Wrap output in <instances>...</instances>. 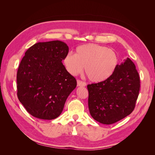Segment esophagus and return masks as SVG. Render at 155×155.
<instances>
[{"mask_svg":"<svg viewBox=\"0 0 155 155\" xmlns=\"http://www.w3.org/2000/svg\"><path fill=\"white\" fill-rule=\"evenodd\" d=\"M77 83H78V86H79V87H85L86 86V83L83 82L82 81H80V80H78Z\"/></svg>","mask_w":155,"mask_h":155,"instance_id":"obj_1","label":"esophagus"}]
</instances>
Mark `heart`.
<instances>
[{
    "mask_svg": "<svg viewBox=\"0 0 155 155\" xmlns=\"http://www.w3.org/2000/svg\"><path fill=\"white\" fill-rule=\"evenodd\" d=\"M63 64L72 76L81 73L83 67L89 80L100 83L110 78L118 65V58L114 50L96 44L79 46L74 55L67 54Z\"/></svg>",
    "mask_w": 155,
    "mask_h": 155,
    "instance_id": "1",
    "label": "heart"
}]
</instances>
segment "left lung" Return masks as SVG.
Wrapping results in <instances>:
<instances>
[{
    "instance_id": "1",
    "label": "left lung",
    "mask_w": 155,
    "mask_h": 155,
    "mask_svg": "<svg viewBox=\"0 0 155 155\" xmlns=\"http://www.w3.org/2000/svg\"><path fill=\"white\" fill-rule=\"evenodd\" d=\"M140 83L135 65L127 58L106 81L88 85V109L92 118L110 125L129 115L138 99Z\"/></svg>"
}]
</instances>
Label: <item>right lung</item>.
<instances>
[{"label": "right lung", "instance_id": "right-lung-1", "mask_svg": "<svg viewBox=\"0 0 155 155\" xmlns=\"http://www.w3.org/2000/svg\"><path fill=\"white\" fill-rule=\"evenodd\" d=\"M68 46L61 41L39 42L26 51L17 74V96L35 118L53 120L61 114L77 81L62 60Z\"/></svg>", "mask_w": 155, "mask_h": 155}]
</instances>
